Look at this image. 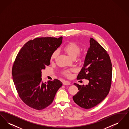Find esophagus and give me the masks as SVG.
Returning a JSON list of instances; mask_svg holds the SVG:
<instances>
[{
	"instance_id": "esophagus-1",
	"label": "esophagus",
	"mask_w": 129,
	"mask_h": 129,
	"mask_svg": "<svg viewBox=\"0 0 129 129\" xmlns=\"http://www.w3.org/2000/svg\"><path fill=\"white\" fill-rule=\"evenodd\" d=\"M63 84L64 85H70L71 84V83H70V82H69V81H63Z\"/></svg>"
}]
</instances>
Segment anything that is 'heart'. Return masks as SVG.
<instances>
[{
	"label": "heart",
	"mask_w": 129,
	"mask_h": 129,
	"mask_svg": "<svg viewBox=\"0 0 129 129\" xmlns=\"http://www.w3.org/2000/svg\"><path fill=\"white\" fill-rule=\"evenodd\" d=\"M63 50L68 55H69L71 58H74L77 56L81 57V55H80V52L81 51V47L80 46L75 43H70L66 45L63 47ZM58 55V52L57 50H55L52 54L50 59L51 61L55 59ZM63 73L64 74L69 76L70 74V71L69 70H65L63 71Z\"/></svg>",
	"instance_id": "heart-1"
}]
</instances>
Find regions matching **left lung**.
Segmentation results:
<instances>
[{
    "instance_id": "1",
    "label": "left lung",
    "mask_w": 129,
    "mask_h": 129,
    "mask_svg": "<svg viewBox=\"0 0 129 129\" xmlns=\"http://www.w3.org/2000/svg\"><path fill=\"white\" fill-rule=\"evenodd\" d=\"M83 67L78 74V80L86 79L88 85L80 86L76 83L78 92L73 98L82 108L90 109L102 102L110 89L112 67L110 56L107 51L90 38Z\"/></svg>"
}]
</instances>
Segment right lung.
<instances>
[{"mask_svg": "<svg viewBox=\"0 0 129 129\" xmlns=\"http://www.w3.org/2000/svg\"><path fill=\"white\" fill-rule=\"evenodd\" d=\"M62 37L37 38L29 41L19 52L12 69V78L23 102L37 110L51 104L61 86L59 80L43 83L42 70L50 63L52 54L59 47Z\"/></svg>", "mask_w": 129, "mask_h": 129, "instance_id": "1", "label": "right lung"}]
</instances>
